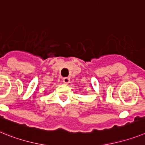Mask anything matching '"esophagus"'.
Instances as JSON below:
<instances>
[{"mask_svg":"<svg viewBox=\"0 0 145 145\" xmlns=\"http://www.w3.org/2000/svg\"><path fill=\"white\" fill-rule=\"evenodd\" d=\"M63 83L65 84V85H68L69 83H70V79L69 77H65V78H63Z\"/></svg>","mask_w":145,"mask_h":145,"instance_id":"obj_1","label":"esophagus"}]
</instances>
